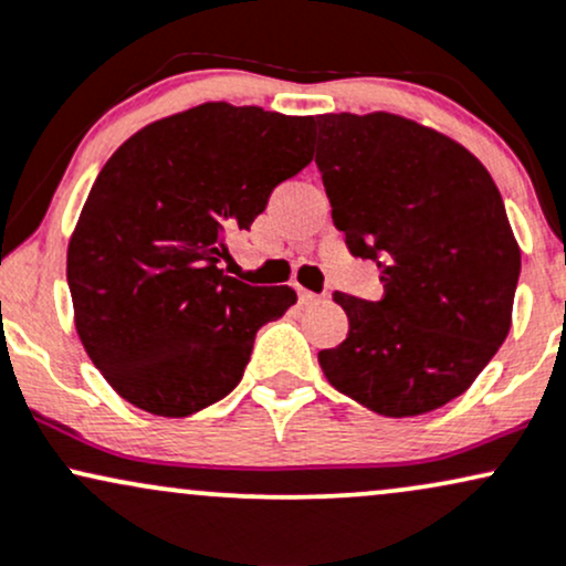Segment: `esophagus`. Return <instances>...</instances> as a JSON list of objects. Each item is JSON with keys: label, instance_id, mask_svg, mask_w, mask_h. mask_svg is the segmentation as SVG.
<instances>
[{"label": "esophagus", "instance_id": "obj_1", "mask_svg": "<svg viewBox=\"0 0 566 566\" xmlns=\"http://www.w3.org/2000/svg\"><path fill=\"white\" fill-rule=\"evenodd\" d=\"M298 302H302V304H317V302H323V296L312 294V291H307V289H298Z\"/></svg>", "mask_w": 566, "mask_h": 566}]
</instances>
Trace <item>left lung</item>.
Instances as JSON below:
<instances>
[{
  "mask_svg": "<svg viewBox=\"0 0 566 566\" xmlns=\"http://www.w3.org/2000/svg\"><path fill=\"white\" fill-rule=\"evenodd\" d=\"M315 164L352 256L374 259L378 302L336 291L349 336L317 355L378 416L442 408L506 342L522 251L493 177L463 145L391 113H325Z\"/></svg>",
  "mask_w": 566,
  "mask_h": 566,
  "instance_id": "8db88e82",
  "label": "left lung"
}]
</instances>
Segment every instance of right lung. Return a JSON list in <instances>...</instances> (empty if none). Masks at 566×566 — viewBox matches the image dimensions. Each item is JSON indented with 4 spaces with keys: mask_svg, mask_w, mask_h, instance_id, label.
I'll return each mask as SVG.
<instances>
[{
    "mask_svg": "<svg viewBox=\"0 0 566 566\" xmlns=\"http://www.w3.org/2000/svg\"><path fill=\"white\" fill-rule=\"evenodd\" d=\"M312 126L206 103L139 129L103 166L69 243V289L86 355L124 400L169 418L222 400L256 331L296 302L219 259L312 161Z\"/></svg>",
    "mask_w": 566,
    "mask_h": 566,
    "instance_id": "add662e5",
    "label": "right lung"
}]
</instances>
